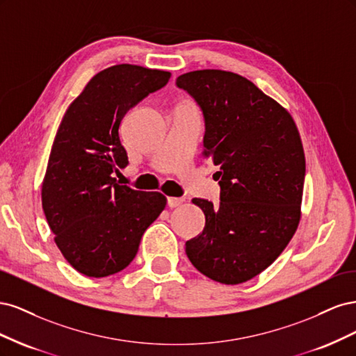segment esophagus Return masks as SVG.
Masks as SVG:
<instances>
[{
  "mask_svg": "<svg viewBox=\"0 0 356 356\" xmlns=\"http://www.w3.org/2000/svg\"><path fill=\"white\" fill-rule=\"evenodd\" d=\"M182 202H184V199L182 197H168L169 208H177V207H179V204H182Z\"/></svg>",
  "mask_w": 356,
  "mask_h": 356,
  "instance_id": "esophagus-1",
  "label": "esophagus"
}]
</instances>
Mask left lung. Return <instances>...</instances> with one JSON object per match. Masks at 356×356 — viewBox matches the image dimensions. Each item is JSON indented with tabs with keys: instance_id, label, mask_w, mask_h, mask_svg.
<instances>
[{
	"instance_id": "obj_1",
	"label": "left lung",
	"mask_w": 356,
	"mask_h": 356,
	"mask_svg": "<svg viewBox=\"0 0 356 356\" xmlns=\"http://www.w3.org/2000/svg\"><path fill=\"white\" fill-rule=\"evenodd\" d=\"M203 111L202 156L220 170V204L193 203L204 229L186 242L191 264L215 282L250 281L270 266L301 217L306 159L291 114L239 74L200 70L179 75Z\"/></svg>"
}]
</instances>
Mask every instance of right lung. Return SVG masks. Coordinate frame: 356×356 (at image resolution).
I'll return each instance as SVG.
<instances>
[{
	"mask_svg": "<svg viewBox=\"0 0 356 356\" xmlns=\"http://www.w3.org/2000/svg\"><path fill=\"white\" fill-rule=\"evenodd\" d=\"M169 71L131 63L98 72L63 115L41 187L49 227L65 260L84 276L123 270L166 197L120 186L113 172L127 166L118 127L124 114L166 86Z\"/></svg>",
	"mask_w": 356,
	"mask_h": 356,
	"instance_id": "obj_1",
	"label": "right lung"
}]
</instances>
